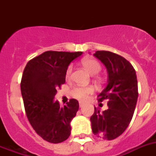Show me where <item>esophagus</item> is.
Here are the masks:
<instances>
[{"mask_svg": "<svg viewBox=\"0 0 156 156\" xmlns=\"http://www.w3.org/2000/svg\"><path fill=\"white\" fill-rule=\"evenodd\" d=\"M84 105H85V104L83 102H79V107H80V108H83Z\"/></svg>", "mask_w": 156, "mask_h": 156, "instance_id": "34e87169", "label": "esophagus"}]
</instances>
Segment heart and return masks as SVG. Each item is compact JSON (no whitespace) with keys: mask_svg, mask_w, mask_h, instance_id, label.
I'll return each mask as SVG.
<instances>
[{"mask_svg":"<svg viewBox=\"0 0 156 156\" xmlns=\"http://www.w3.org/2000/svg\"><path fill=\"white\" fill-rule=\"evenodd\" d=\"M83 66L85 67L87 70L90 73V74H96L101 69V66L96 60L94 59H84L83 61ZM72 72V66H69L66 71V78H69ZM94 88L92 87H82V86H78L71 90L70 94L73 97L76 98L79 100H85L88 97V95L93 93Z\"/></svg>","mask_w":156,"mask_h":156,"instance_id":"obj_1","label":"heart"}]
</instances>
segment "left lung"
Returning a JSON list of instances; mask_svg holds the SVG:
<instances>
[{"label":"left lung","instance_id":"left-lung-1","mask_svg":"<svg viewBox=\"0 0 156 156\" xmlns=\"http://www.w3.org/2000/svg\"><path fill=\"white\" fill-rule=\"evenodd\" d=\"M94 56L108 71V84L98 95V101L108 100V108L100 112L95 108L91 129L99 138L112 140L123 133L133 117L138 96L137 76L133 66L123 56L108 51H96Z\"/></svg>","mask_w":156,"mask_h":156}]
</instances>
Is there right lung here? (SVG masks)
<instances>
[{
    "mask_svg": "<svg viewBox=\"0 0 156 156\" xmlns=\"http://www.w3.org/2000/svg\"><path fill=\"white\" fill-rule=\"evenodd\" d=\"M83 54L47 51L27 64L21 82V92L30 125L47 142L59 143L69 137L70 122L79 108L71 99L64 107L54 100L61 84L66 83V71L72 61Z\"/></svg>",
    "mask_w": 156,
    "mask_h": 156,
    "instance_id": "1",
    "label": "right lung"
}]
</instances>
